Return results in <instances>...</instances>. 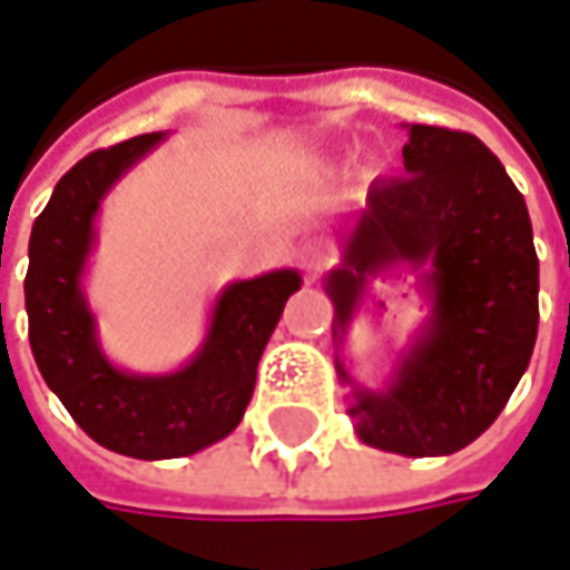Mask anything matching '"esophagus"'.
Masks as SVG:
<instances>
[{
  "label": "esophagus",
  "instance_id": "esophagus-1",
  "mask_svg": "<svg viewBox=\"0 0 570 570\" xmlns=\"http://www.w3.org/2000/svg\"><path fill=\"white\" fill-rule=\"evenodd\" d=\"M299 264H303V271H306L309 277H316V274L326 267V254H323L320 247H306V250L299 254Z\"/></svg>",
  "mask_w": 570,
  "mask_h": 570
}]
</instances>
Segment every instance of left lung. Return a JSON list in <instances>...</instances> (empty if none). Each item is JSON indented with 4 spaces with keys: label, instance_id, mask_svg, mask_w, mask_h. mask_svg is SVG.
<instances>
[{
    "label": "left lung",
    "instance_id": "1",
    "mask_svg": "<svg viewBox=\"0 0 570 570\" xmlns=\"http://www.w3.org/2000/svg\"><path fill=\"white\" fill-rule=\"evenodd\" d=\"M401 179L372 181L342 264L326 274L342 348L368 277L404 264L431 313L385 389L358 385L336 355L362 443L446 456L480 438L529 368L539 336V257L522 191L473 132L407 124Z\"/></svg>",
    "mask_w": 570,
    "mask_h": 570
}]
</instances>
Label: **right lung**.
Wrapping results in <instances>:
<instances>
[{
    "mask_svg": "<svg viewBox=\"0 0 570 570\" xmlns=\"http://www.w3.org/2000/svg\"><path fill=\"white\" fill-rule=\"evenodd\" d=\"M166 132H142L83 156L65 173L28 237V342L45 385L87 438L136 460H173L228 438L250 404L257 362L303 277L284 267L228 284L198 352L163 375L114 365L83 296L97 212L107 191L149 156Z\"/></svg>",
    "mask_w": 570,
    "mask_h": 570,
    "instance_id": "obj_1",
    "label": "right lung"
}]
</instances>
